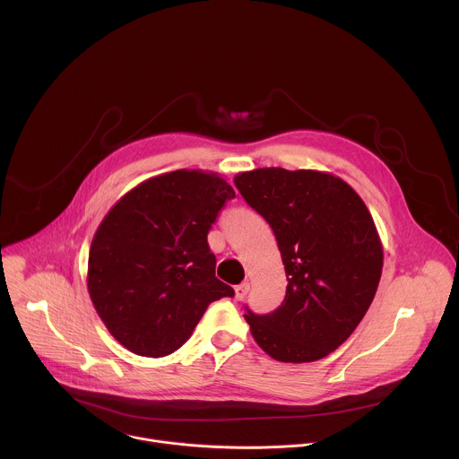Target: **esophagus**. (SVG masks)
I'll return each instance as SVG.
<instances>
[{
	"label": "esophagus",
	"mask_w": 459,
	"mask_h": 459,
	"mask_svg": "<svg viewBox=\"0 0 459 459\" xmlns=\"http://www.w3.org/2000/svg\"><path fill=\"white\" fill-rule=\"evenodd\" d=\"M248 289H250V285L245 281V283H239V285H236L234 287V298L239 301V299H243L245 296H247V292H248Z\"/></svg>",
	"instance_id": "esophagus-1"
}]
</instances>
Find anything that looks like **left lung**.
I'll use <instances>...</instances> for the list:
<instances>
[{"instance_id": "1", "label": "left lung", "mask_w": 459, "mask_h": 459, "mask_svg": "<svg viewBox=\"0 0 459 459\" xmlns=\"http://www.w3.org/2000/svg\"><path fill=\"white\" fill-rule=\"evenodd\" d=\"M234 183L271 225L289 281L274 312L245 307L255 343L283 363L329 356L354 333L381 278L383 247L367 205L329 172L271 167Z\"/></svg>"}]
</instances>
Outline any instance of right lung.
Masks as SVG:
<instances>
[{"label": "right lung", "mask_w": 459, "mask_h": 459, "mask_svg": "<svg viewBox=\"0 0 459 459\" xmlns=\"http://www.w3.org/2000/svg\"><path fill=\"white\" fill-rule=\"evenodd\" d=\"M236 195L218 174L174 170L151 178L108 211L89 252V294L108 333L130 352L178 351L207 307L232 298L207 234Z\"/></svg>", "instance_id": "right-lung-1"}]
</instances>
